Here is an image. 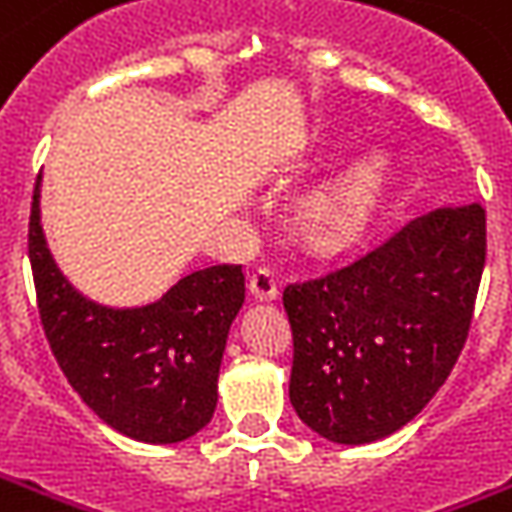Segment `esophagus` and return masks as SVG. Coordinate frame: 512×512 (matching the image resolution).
<instances>
[{"mask_svg":"<svg viewBox=\"0 0 512 512\" xmlns=\"http://www.w3.org/2000/svg\"><path fill=\"white\" fill-rule=\"evenodd\" d=\"M249 293H252V299H257V302H274L280 296V285H277L274 271L257 268L255 274H252V280H249Z\"/></svg>","mask_w":512,"mask_h":512,"instance_id":"obj_1","label":"esophagus"}]
</instances>
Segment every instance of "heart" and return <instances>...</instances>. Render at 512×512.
I'll use <instances>...</instances> for the list:
<instances>
[{
    "instance_id": "heart-1",
    "label": "heart",
    "mask_w": 512,
    "mask_h": 512,
    "mask_svg": "<svg viewBox=\"0 0 512 512\" xmlns=\"http://www.w3.org/2000/svg\"><path fill=\"white\" fill-rule=\"evenodd\" d=\"M374 196V177L368 171H360L332 194L321 196L310 210V224L318 235L330 241L352 238L363 230L368 216V205Z\"/></svg>"
}]
</instances>
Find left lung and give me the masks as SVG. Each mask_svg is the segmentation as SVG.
Wrapping results in <instances>:
<instances>
[{
  "mask_svg": "<svg viewBox=\"0 0 512 512\" xmlns=\"http://www.w3.org/2000/svg\"><path fill=\"white\" fill-rule=\"evenodd\" d=\"M485 268V210L438 207L327 277L288 285L291 405L321 438H388L463 352Z\"/></svg>",
  "mask_w": 512,
  "mask_h": 512,
  "instance_id": "obj_1",
  "label": "left lung"
}]
</instances>
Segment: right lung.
I'll return each instance as SVG.
<instances>
[{
	"label": "right lung",
	"mask_w": 512,
	"mask_h": 512,
	"mask_svg": "<svg viewBox=\"0 0 512 512\" xmlns=\"http://www.w3.org/2000/svg\"><path fill=\"white\" fill-rule=\"evenodd\" d=\"M30 263L57 366L107 427L144 443H180L207 427L227 335L246 296L241 266L191 271L149 305H99L66 280L49 252L41 177L32 194Z\"/></svg>",
	"instance_id": "obj_1"
}]
</instances>
